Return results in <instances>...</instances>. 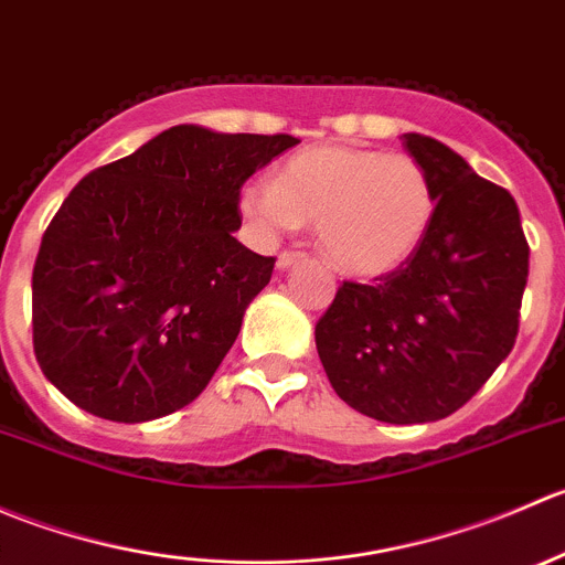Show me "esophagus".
Wrapping results in <instances>:
<instances>
[{"mask_svg": "<svg viewBox=\"0 0 565 565\" xmlns=\"http://www.w3.org/2000/svg\"><path fill=\"white\" fill-rule=\"evenodd\" d=\"M300 262H306V254H300V250H281L276 259V265H278V270H287V267L300 265Z\"/></svg>", "mask_w": 565, "mask_h": 565, "instance_id": "34e87169", "label": "esophagus"}]
</instances>
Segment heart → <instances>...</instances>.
<instances>
[{"label": "heart", "instance_id": "obj_1", "mask_svg": "<svg viewBox=\"0 0 565 565\" xmlns=\"http://www.w3.org/2000/svg\"><path fill=\"white\" fill-rule=\"evenodd\" d=\"M435 185L404 152L324 145L289 158L276 182L250 180L241 210L259 235L317 226L319 246L341 273L385 276L418 250L435 221Z\"/></svg>", "mask_w": 565, "mask_h": 565}]
</instances>
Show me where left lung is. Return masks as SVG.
Masks as SVG:
<instances>
[{
	"label": "left lung",
	"mask_w": 565,
	"mask_h": 565,
	"mask_svg": "<svg viewBox=\"0 0 565 565\" xmlns=\"http://www.w3.org/2000/svg\"><path fill=\"white\" fill-rule=\"evenodd\" d=\"M435 185L418 250L374 284L344 281L317 322L333 391L385 424H429L470 402L520 333L530 246L520 207L451 147L404 134Z\"/></svg>",
	"instance_id": "8db88e82"
}]
</instances>
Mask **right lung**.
I'll use <instances>...</instances> for the list:
<instances>
[{"label":"right lung","instance_id":"1","mask_svg":"<svg viewBox=\"0 0 565 565\" xmlns=\"http://www.w3.org/2000/svg\"><path fill=\"white\" fill-rule=\"evenodd\" d=\"M295 145L174 125L67 193L32 270V344L76 407L141 424L207 388L276 265L232 235L241 188Z\"/></svg>","mask_w":565,"mask_h":565}]
</instances>
